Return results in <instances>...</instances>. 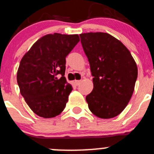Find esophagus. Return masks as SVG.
I'll return each mask as SVG.
<instances>
[{
	"label": "esophagus",
	"instance_id": "1",
	"mask_svg": "<svg viewBox=\"0 0 154 154\" xmlns=\"http://www.w3.org/2000/svg\"><path fill=\"white\" fill-rule=\"evenodd\" d=\"M81 82H82V81H81V80H77V81H75V84H76V85H80Z\"/></svg>",
	"mask_w": 154,
	"mask_h": 154
}]
</instances>
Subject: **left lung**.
Here are the masks:
<instances>
[{"label": "left lung", "instance_id": "1", "mask_svg": "<svg viewBox=\"0 0 154 154\" xmlns=\"http://www.w3.org/2000/svg\"><path fill=\"white\" fill-rule=\"evenodd\" d=\"M79 36L94 77V89L86 97L88 108L100 118H115L133 94L136 63L127 47L109 33L91 32Z\"/></svg>", "mask_w": 154, "mask_h": 154}]
</instances>
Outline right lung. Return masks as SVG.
<instances>
[{"label": "right lung", "instance_id": "add662e5", "mask_svg": "<svg viewBox=\"0 0 154 154\" xmlns=\"http://www.w3.org/2000/svg\"><path fill=\"white\" fill-rule=\"evenodd\" d=\"M79 40L78 34H47L38 39L21 60L17 72L20 93L38 116L54 118L66 107L72 91L64 77L66 57ZM57 75L62 77L59 79Z\"/></svg>", "mask_w": 154, "mask_h": 154}]
</instances>
